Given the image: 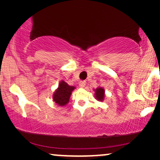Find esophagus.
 Returning <instances> with one entry per match:
<instances>
[{
  "instance_id": "1",
  "label": "esophagus",
  "mask_w": 160,
  "mask_h": 160,
  "mask_svg": "<svg viewBox=\"0 0 160 160\" xmlns=\"http://www.w3.org/2000/svg\"><path fill=\"white\" fill-rule=\"evenodd\" d=\"M85 85H86V82L85 81H81V82H79V87H84Z\"/></svg>"
}]
</instances>
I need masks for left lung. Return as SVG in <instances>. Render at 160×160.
<instances>
[{
    "mask_svg": "<svg viewBox=\"0 0 160 160\" xmlns=\"http://www.w3.org/2000/svg\"><path fill=\"white\" fill-rule=\"evenodd\" d=\"M104 93L105 91L102 88H97L95 89V97L97 98V100H100V101H102L103 100L104 98Z\"/></svg>",
    "mask_w": 160,
    "mask_h": 160,
    "instance_id": "obj_1",
    "label": "left lung"
}]
</instances>
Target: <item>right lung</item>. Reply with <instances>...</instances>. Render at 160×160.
Returning a JSON list of instances; mask_svg holds the SVG:
<instances>
[{
    "instance_id": "1",
    "label": "right lung",
    "mask_w": 160,
    "mask_h": 160,
    "mask_svg": "<svg viewBox=\"0 0 160 160\" xmlns=\"http://www.w3.org/2000/svg\"><path fill=\"white\" fill-rule=\"evenodd\" d=\"M75 89L73 86H69L66 82H62L59 85L58 89H57L53 95V99L57 104L59 106H65L69 101L71 97V92Z\"/></svg>"
}]
</instances>
